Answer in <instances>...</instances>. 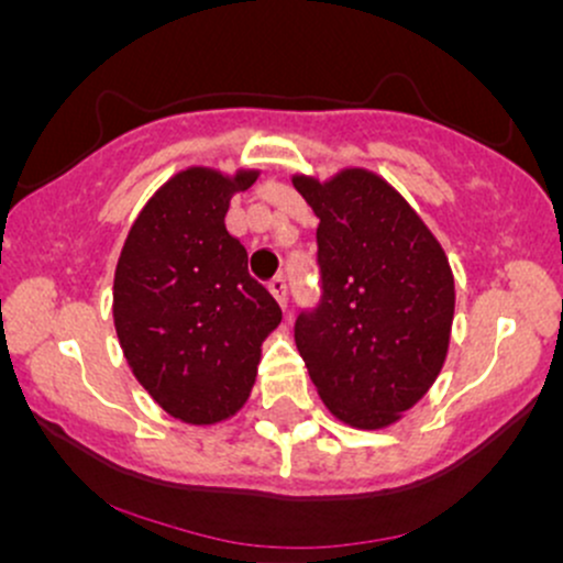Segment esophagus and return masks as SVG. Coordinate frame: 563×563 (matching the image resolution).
Wrapping results in <instances>:
<instances>
[{
	"instance_id": "esophagus-1",
	"label": "esophagus",
	"mask_w": 563,
	"mask_h": 563,
	"mask_svg": "<svg viewBox=\"0 0 563 563\" xmlns=\"http://www.w3.org/2000/svg\"><path fill=\"white\" fill-rule=\"evenodd\" d=\"M267 288H269V294H273L275 299H277V303H280V307H286V303H288V283H286V277L275 275L273 280L267 283Z\"/></svg>"
}]
</instances>
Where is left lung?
<instances>
[{"label": "left lung", "mask_w": 563, "mask_h": 563, "mask_svg": "<svg viewBox=\"0 0 563 563\" xmlns=\"http://www.w3.org/2000/svg\"><path fill=\"white\" fill-rule=\"evenodd\" d=\"M320 217V301L296 346L335 418L384 429L429 391L448 357L455 280L442 245L378 174L294 177Z\"/></svg>", "instance_id": "obj_1"}]
</instances>
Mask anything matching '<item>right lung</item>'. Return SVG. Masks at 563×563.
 Returning <instances> with one entry per match:
<instances>
[{"instance_id": "obj_1", "label": "right lung", "mask_w": 563, "mask_h": 563, "mask_svg": "<svg viewBox=\"0 0 563 563\" xmlns=\"http://www.w3.org/2000/svg\"><path fill=\"white\" fill-rule=\"evenodd\" d=\"M254 183L256 172H179L134 219L115 264L113 322L126 363L185 423H219L241 410L262 341L283 320L224 228L230 198Z\"/></svg>"}]
</instances>
